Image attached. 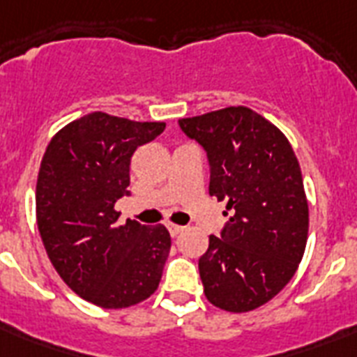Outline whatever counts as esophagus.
Segmentation results:
<instances>
[{
    "instance_id": "obj_1",
    "label": "esophagus",
    "mask_w": 357,
    "mask_h": 357,
    "mask_svg": "<svg viewBox=\"0 0 357 357\" xmlns=\"http://www.w3.org/2000/svg\"><path fill=\"white\" fill-rule=\"evenodd\" d=\"M183 226H176V224H168V231H170V235L172 237H176V235H179L181 231H183Z\"/></svg>"
}]
</instances>
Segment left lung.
I'll list each match as a JSON object with an SVG mask.
<instances>
[{
	"instance_id": "left-lung-1",
	"label": "left lung",
	"mask_w": 357,
	"mask_h": 357,
	"mask_svg": "<svg viewBox=\"0 0 357 357\" xmlns=\"http://www.w3.org/2000/svg\"><path fill=\"white\" fill-rule=\"evenodd\" d=\"M179 126L206 148L209 195L234 211L198 261L206 298L229 313L257 310L291 282L307 243L310 207L293 146L244 105Z\"/></svg>"
}]
</instances>
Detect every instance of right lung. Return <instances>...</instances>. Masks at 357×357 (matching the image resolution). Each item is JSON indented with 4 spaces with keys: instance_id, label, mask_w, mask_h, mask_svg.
<instances>
[{
    "instance_id": "obj_1",
    "label": "right lung",
    "mask_w": 357,
    "mask_h": 357,
    "mask_svg": "<svg viewBox=\"0 0 357 357\" xmlns=\"http://www.w3.org/2000/svg\"><path fill=\"white\" fill-rule=\"evenodd\" d=\"M165 122L85 114L53 135L36 179V226L47 257L81 298L122 310L150 298L170 252L162 224H119L114 204L129 195V165Z\"/></svg>"
}]
</instances>
